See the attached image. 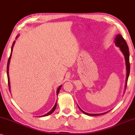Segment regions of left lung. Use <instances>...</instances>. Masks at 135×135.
<instances>
[{"label":"left lung","instance_id":"left-lung-1","mask_svg":"<svg viewBox=\"0 0 135 135\" xmlns=\"http://www.w3.org/2000/svg\"><path fill=\"white\" fill-rule=\"evenodd\" d=\"M115 43L117 46L119 47L120 50H121L122 53L123 54L124 56H125V62H126V66H127V78H126V84H125V89H126L127 85V81H128V79L129 74H130V59H129V57H130V52H129L128 46L127 44L126 41H125V39H123V37H122V36L120 35H118L116 36L115 39ZM79 109H80V110L83 113H84V114L88 115H90V116H97V115H100L106 114V113H103V114H88V113L84 112V111L81 110L80 107H79Z\"/></svg>","mask_w":135,"mask_h":135}]
</instances>
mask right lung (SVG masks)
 <instances>
[{"label":"right lung","mask_w":135,"mask_h":135,"mask_svg":"<svg viewBox=\"0 0 135 135\" xmlns=\"http://www.w3.org/2000/svg\"><path fill=\"white\" fill-rule=\"evenodd\" d=\"M18 36H17V37ZM15 41H14V42H13V44H12V49H11V54H10V57H9V59H8V63H7V77H8V87H9V89H10V82H9V75H8V66H9V64H10V59H11V56H12V51H13V46H14V44H15ZM61 86H59V87L58 88V89H57V94L58 95V94H59V91H60V88H61ZM56 107H57V103H55V105L54 106V107L52 108V110L50 111V112H49L48 113H47L46 114H45V115H42V116H41V117H45V116H47V115H50V114H51L55 110V109H56Z\"/></svg>","instance_id":"1"}]
</instances>
